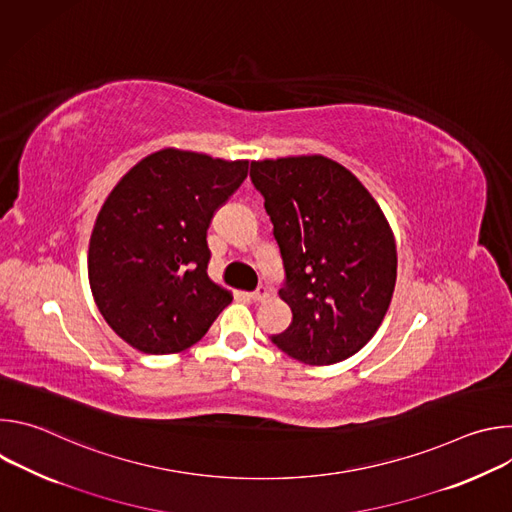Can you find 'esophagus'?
Listing matches in <instances>:
<instances>
[{"instance_id": "esophagus-1", "label": "esophagus", "mask_w": 512, "mask_h": 512, "mask_svg": "<svg viewBox=\"0 0 512 512\" xmlns=\"http://www.w3.org/2000/svg\"><path fill=\"white\" fill-rule=\"evenodd\" d=\"M269 296H271V289L267 285H263V283L255 291H251V300L253 302H265Z\"/></svg>"}]
</instances>
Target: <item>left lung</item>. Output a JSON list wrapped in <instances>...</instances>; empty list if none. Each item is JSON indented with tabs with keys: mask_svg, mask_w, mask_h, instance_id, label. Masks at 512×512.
I'll return each instance as SVG.
<instances>
[{
	"mask_svg": "<svg viewBox=\"0 0 512 512\" xmlns=\"http://www.w3.org/2000/svg\"><path fill=\"white\" fill-rule=\"evenodd\" d=\"M294 320L273 344L306 364L356 354L379 330L395 289L397 249L387 218L358 178L324 156L251 162Z\"/></svg>",
	"mask_w": 512,
	"mask_h": 512,
	"instance_id": "obj_1",
	"label": "left lung"
}]
</instances>
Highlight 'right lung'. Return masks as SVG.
<instances>
[{"label": "right lung", "mask_w": 512, "mask_h": 512, "mask_svg": "<svg viewBox=\"0 0 512 512\" xmlns=\"http://www.w3.org/2000/svg\"><path fill=\"white\" fill-rule=\"evenodd\" d=\"M249 162L162 150L105 200L89 245V281L107 324L148 354L196 344L231 302L208 277L206 231Z\"/></svg>", "instance_id": "1"}]
</instances>
